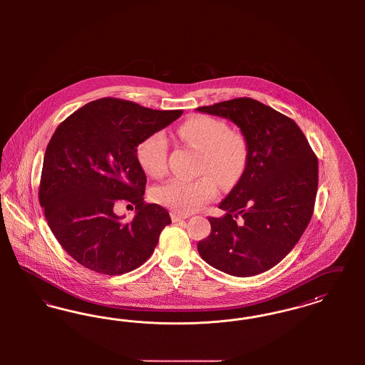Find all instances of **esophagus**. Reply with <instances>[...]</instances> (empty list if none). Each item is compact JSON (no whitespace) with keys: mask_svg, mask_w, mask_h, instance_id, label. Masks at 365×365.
I'll return each mask as SVG.
<instances>
[{"mask_svg":"<svg viewBox=\"0 0 365 365\" xmlns=\"http://www.w3.org/2000/svg\"><path fill=\"white\" fill-rule=\"evenodd\" d=\"M171 217H173V222L178 223V222H182V220L187 219L189 215H182V213H178V212H173V213H171Z\"/></svg>","mask_w":365,"mask_h":365,"instance_id":"esophagus-1","label":"esophagus"}]
</instances>
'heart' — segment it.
I'll list each match as a JSON object with an SVG mask.
<instances>
[{
    "label": "heart",
    "instance_id": "heart-1",
    "mask_svg": "<svg viewBox=\"0 0 365 365\" xmlns=\"http://www.w3.org/2000/svg\"><path fill=\"white\" fill-rule=\"evenodd\" d=\"M179 135L202 150L200 175L195 180L174 178L155 191L157 201L165 207L190 213L217 197L222 187L234 186L247 164V143L240 133L231 131L225 120L198 115L179 127ZM137 160L143 173L160 178L168 170V140L158 131L142 139L137 146Z\"/></svg>",
    "mask_w": 365,
    "mask_h": 365
}]
</instances>
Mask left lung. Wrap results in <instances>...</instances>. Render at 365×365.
<instances>
[{
	"label": "left lung",
	"instance_id": "1",
	"mask_svg": "<svg viewBox=\"0 0 365 365\" xmlns=\"http://www.w3.org/2000/svg\"><path fill=\"white\" fill-rule=\"evenodd\" d=\"M235 123L247 143L241 179L209 216L210 234L197 245L209 265L234 277L275 267L299 241L312 219L317 157L297 123L249 97L197 108Z\"/></svg>",
	"mask_w": 365,
	"mask_h": 365
}]
</instances>
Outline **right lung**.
<instances>
[{
    "label": "right lung",
    "instance_id": "right-lung-1",
    "mask_svg": "<svg viewBox=\"0 0 365 365\" xmlns=\"http://www.w3.org/2000/svg\"><path fill=\"white\" fill-rule=\"evenodd\" d=\"M182 113L108 97L79 108L56 128L43 157L39 204L56 240L85 268L122 275L155 252L171 217L143 201L146 175L137 146ZM125 202L136 207L131 222L113 212Z\"/></svg>",
    "mask_w": 365,
    "mask_h": 365
}]
</instances>
